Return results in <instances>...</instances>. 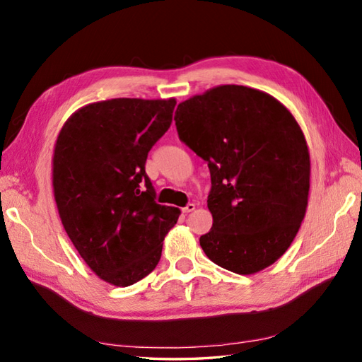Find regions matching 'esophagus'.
I'll use <instances>...</instances> for the list:
<instances>
[{
    "label": "esophagus",
    "mask_w": 362,
    "mask_h": 362,
    "mask_svg": "<svg viewBox=\"0 0 362 362\" xmlns=\"http://www.w3.org/2000/svg\"><path fill=\"white\" fill-rule=\"evenodd\" d=\"M194 210H196V204H188L187 206H183V209H182L183 213H191V211H194Z\"/></svg>",
    "instance_id": "obj_1"
}]
</instances>
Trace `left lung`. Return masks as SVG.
Masks as SVG:
<instances>
[{
	"label": "left lung",
	"instance_id": "8db88e82",
	"mask_svg": "<svg viewBox=\"0 0 362 362\" xmlns=\"http://www.w3.org/2000/svg\"><path fill=\"white\" fill-rule=\"evenodd\" d=\"M179 138L209 163L213 227L201 247L240 275L274 264L308 206L311 161L286 107L264 91L218 86L177 105Z\"/></svg>",
	"mask_w": 362,
	"mask_h": 362
}]
</instances>
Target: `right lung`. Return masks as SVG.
Returning a JSON list of instances; mask_svg holds the SVG:
<instances>
[{
    "label": "right lung",
    "instance_id": "1",
    "mask_svg": "<svg viewBox=\"0 0 362 362\" xmlns=\"http://www.w3.org/2000/svg\"><path fill=\"white\" fill-rule=\"evenodd\" d=\"M175 99L117 98L76 110L52 153V189L65 232L99 279L130 286L158 264L180 210L153 197L144 165L171 126Z\"/></svg>",
    "mask_w": 362,
    "mask_h": 362
}]
</instances>
